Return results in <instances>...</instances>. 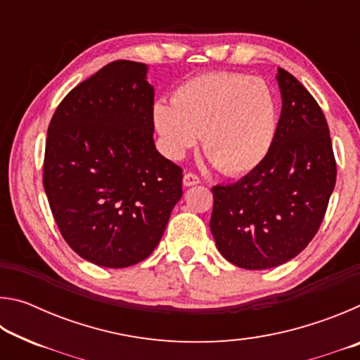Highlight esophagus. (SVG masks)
<instances>
[{"label": "esophagus", "instance_id": "1", "mask_svg": "<svg viewBox=\"0 0 360 360\" xmlns=\"http://www.w3.org/2000/svg\"><path fill=\"white\" fill-rule=\"evenodd\" d=\"M182 184H184L186 187L197 186V184H200V176H197L195 173H186L184 179H182Z\"/></svg>", "mask_w": 360, "mask_h": 360}]
</instances>
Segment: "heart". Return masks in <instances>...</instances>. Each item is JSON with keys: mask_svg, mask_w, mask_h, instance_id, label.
I'll return each instance as SVG.
<instances>
[{"mask_svg": "<svg viewBox=\"0 0 360 360\" xmlns=\"http://www.w3.org/2000/svg\"><path fill=\"white\" fill-rule=\"evenodd\" d=\"M152 120L167 154L179 160L202 135L203 150L219 172L246 174L265 160L275 143L278 108L260 79L211 71L187 79L172 105L157 101Z\"/></svg>", "mask_w": 360, "mask_h": 360, "instance_id": "obj_1", "label": "heart"}]
</instances>
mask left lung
Wrapping results in <instances>:
<instances>
[{"label": "left lung", "instance_id": "8db88e82", "mask_svg": "<svg viewBox=\"0 0 360 360\" xmlns=\"http://www.w3.org/2000/svg\"><path fill=\"white\" fill-rule=\"evenodd\" d=\"M283 109L271 150L230 186L212 187L210 227L225 259L265 270L300 254L326 216L337 181L332 139L318 101L278 68Z\"/></svg>", "mask_w": 360, "mask_h": 360}]
</instances>
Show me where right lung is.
<instances>
[{
	"mask_svg": "<svg viewBox=\"0 0 360 360\" xmlns=\"http://www.w3.org/2000/svg\"><path fill=\"white\" fill-rule=\"evenodd\" d=\"M146 65L115 60L76 85L47 129L42 184L65 241L125 268L149 257L182 197V168L154 144Z\"/></svg>",
	"mask_w": 360,
	"mask_h": 360,
	"instance_id": "1",
	"label": "right lung"
}]
</instances>
